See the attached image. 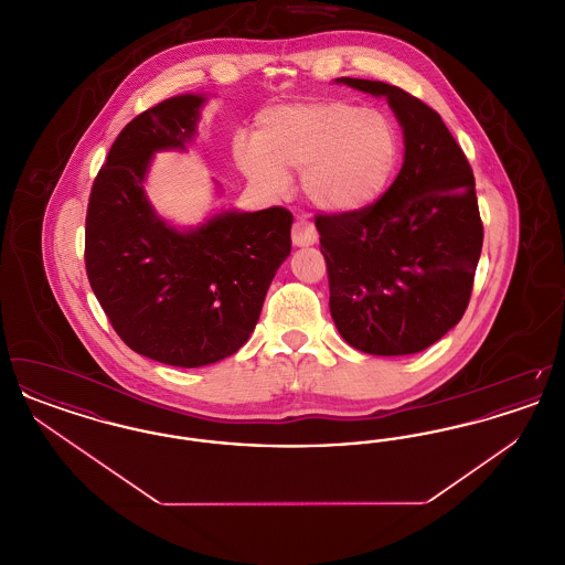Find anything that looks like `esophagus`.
<instances>
[{
    "label": "esophagus",
    "instance_id": "obj_1",
    "mask_svg": "<svg viewBox=\"0 0 565 565\" xmlns=\"http://www.w3.org/2000/svg\"><path fill=\"white\" fill-rule=\"evenodd\" d=\"M316 242H318L316 226L309 220H305V217L296 220L295 224H292V243H295L296 247H307V245H313Z\"/></svg>",
    "mask_w": 565,
    "mask_h": 565
}]
</instances>
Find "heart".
Listing matches in <instances>:
<instances>
[{
  "mask_svg": "<svg viewBox=\"0 0 565 565\" xmlns=\"http://www.w3.org/2000/svg\"><path fill=\"white\" fill-rule=\"evenodd\" d=\"M398 134L375 109L328 99L265 109L254 141L235 139L243 173L269 190L302 171L307 199L326 212L350 214L373 205L398 164Z\"/></svg>",
  "mask_w": 565,
  "mask_h": 565,
  "instance_id": "b5f03b06",
  "label": "heart"
}]
</instances>
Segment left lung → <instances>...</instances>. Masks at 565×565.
<instances>
[{"instance_id":"left-lung-1","label":"left lung","mask_w":565,"mask_h":565,"mask_svg":"<svg viewBox=\"0 0 565 565\" xmlns=\"http://www.w3.org/2000/svg\"><path fill=\"white\" fill-rule=\"evenodd\" d=\"M383 95L404 131V162L373 205L318 214L330 313L351 348L406 355L456 326L472 295L483 222L472 167L438 111L401 86L339 78Z\"/></svg>"}]
</instances>
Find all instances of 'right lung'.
<instances>
[{"label":"right lung","instance_id":"obj_1","mask_svg":"<svg viewBox=\"0 0 565 565\" xmlns=\"http://www.w3.org/2000/svg\"><path fill=\"white\" fill-rule=\"evenodd\" d=\"M203 102L180 95L135 116L93 182L84 228L86 275L116 334L180 369L242 348L292 247L286 207L222 212L190 233L152 212L141 186L152 152L184 148Z\"/></svg>","mask_w":565,"mask_h":565}]
</instances>
